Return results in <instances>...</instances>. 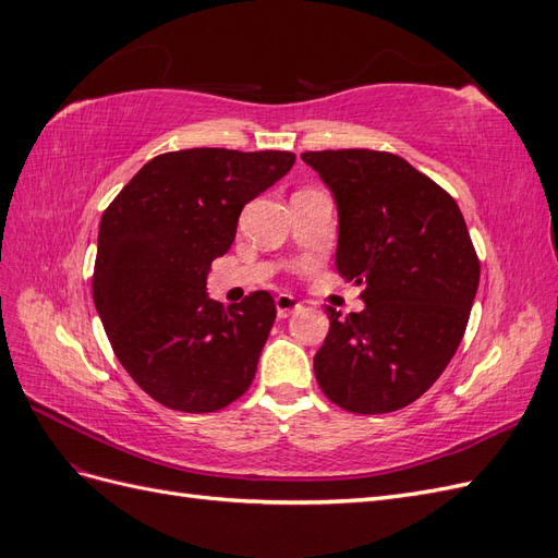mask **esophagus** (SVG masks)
<instances>
[{"mask_svg":"<svg viewBox=\"0 0 558 558\" xmlns=\"http://www.w3.org/2000/svg\"><path fill=\"white\" fill-rule=\"evenodd\" d=\"M275 305H277L279 318H286V316H291L295 310H300V300L291 293H279L275 298Z\"/></svg>","mask_w":558,"mask_h":558,"instance_id":"34e87169","label":"esophagus"}]
</instances>
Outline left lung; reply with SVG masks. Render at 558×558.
I'll use <instances>...</instances> for the list:
<instances>
[{
  "mask_svg": "<svg viewBox=\"0 0 558 558\" xmlns=\"http://www.w3.org/2000/svg\"><path fill=\"white\" fill-rule=\"evenodd\" d=\"M340 211L335 265L363 286V312L326 307L314 356L328 400L386 414L424 396L459 349L480 286V258L456 199L386 150H307Z\"/></svg>",
  "mask_w": 558,
  "mask_h": 558,
  "instance_id": "1",
  "label": "left lung"
}]
</instances>
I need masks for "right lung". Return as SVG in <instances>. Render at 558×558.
<instances>
[{"mask_svg":"<svg viewBox=\"0 0 558 558\" xmlns=\"http://www.w3.org/2000/svg\"><path fill=\"white\" fill-rule=\"evenodd\" d=\"M289 150L185 148L148 160L102 214L93 300L116 359L156 402L207 414L244 396L277 318L267 291L223 310L207 272Z\"/></svg>","mask_w":558,"mask_h":558,"instance_id":"add662e5","label":"right lung"}]
</instances>
